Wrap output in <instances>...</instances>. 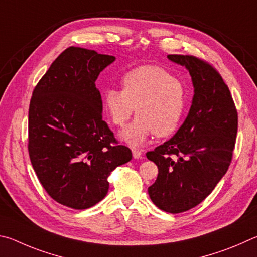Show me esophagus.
I'll return each mask as SVG.
<instances>
[{"instance_id":"1","label":"esophagus","mask_w":257,"mask_h":257,"mask_svg":"<svg viewBox=\"0 0 257 257\" xmlns=\"http://www.w3.org/2000/svg\"><path fill=\"white\" fill-rule=\"evenodd\" d=\"M132 154H133V157L136 159H139V158H141V156H142V151L141 150H139V149H132Z\"/></svg>"}]
</instances>
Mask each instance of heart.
Wrapping results in <instances>:
<instances>
[{
  "label": "heart",
  "instance_id": "1",
  "mask_svg": "<svg viewBox=\"0 0 257 257\" xmlns=\"http://www.w3.org/2000/svg\"><path fill=\"white\" fill-rule=\"evenodd\" d=\"M121 88L102 92L103 110L116 126L137 118L119 133L132 147L145 145L152 134L167 137L176 131L186 106V88L181 80L157 65H142L123 74Z\"/></svg>",
  "mask_w": 257,
  "mask_h": 257
}]
</instances>
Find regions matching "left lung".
I'll list each match as a JSON object with an SVG mask.
<instances>
[{"label":"left lung","instance_id":"obj_1","mask_svg":"<svg viewBox=\"0 0 257 257\" xmlns=\"http://www.w3.org/2000/svg\"><path fill=\"white\" fill-rule=\"evenodd\" d=\"M167 57L190 72L194 96L176 134L147 152L158 166V177L148 193L160 210L181 213L200 204L227 173L238 114L228 85L212 65L192 55Z\"/></svg>","mask_w":257,"mask_h":257}]
</instances>
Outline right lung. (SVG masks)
Listing matches in <instances>:
<instances>
[{
  "instance_id": "obj_1",
  "label": "right lung",
  "mask_w": 257,
  "mask_h": 257,
  "mask_svg": "<svg viewBox=\"0 0 257 257\" xmlns=\"http://www.w3.org/2000/svg\"><path fill=\"white\" fill-rule=\"evenodd\" d=\"M115 56L71 46L36 85L29 106L28 151L48 195L75 210L106 196L107 178L128 163L132 152L118 146L105 120L96 80Z\"/></svg>"
}]
</instances>
